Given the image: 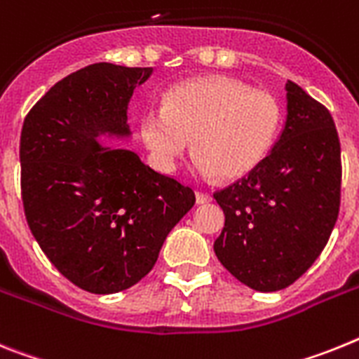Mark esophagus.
<instances>
[{
	"label": "esophagus",
	"instance_id": "obj_1",
	"mask_svg": "<svg viewBox=\"0 0 359 359\" xmlns=\"http://www.w3.org/2000/svg\"><path fill=\"white\" fill-rule=\"evenodd\" d=\"M195 197H197V204H205V202L211 201V195L205 191H197L195 193Z\"/></svg>",
	"mask_w": 359,
	"mask_h": 359
}]
</instances>
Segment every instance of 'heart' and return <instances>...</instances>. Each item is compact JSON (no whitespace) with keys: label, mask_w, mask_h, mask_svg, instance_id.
<instances>
[{"label":"heart","mask_w":359,"mask_h":359,"mask_svg":"<svg viewBox=\"0 0 359 359\" xmlns=\"http://www.w3.org/2000/svg\"><path fill=\"white\" fill-rule=\"evenodd\" d=\"M280 124L282 106L273 93L229 77H202L175 85L164 104L146 108L139 133L157 170L175 171L193 139L195 173L233 180L260 166Z\"/></svg>","instance_id":"1"}]
</instances>
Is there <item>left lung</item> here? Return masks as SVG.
I'll use <instances>...</instances> for the list:
<instances>
[{
	"label": "left lung",
	"mask_w": 359,
	"mask_h": 359,
	"mask_svg": "<svg viewBox=\"0 0 359 359\" xmlns=\"http://www.w3.org/2000/svg\"><path fill=\"white\" fill-rule=\"evenodd\" d=\"M278 141L244 179L213 195L226 215L215 255L260 292L285 289L314 264L339 211L341 149L325 106L287 81Z\"/></svg>",
	"instance_id": "1"
}]
</instances>
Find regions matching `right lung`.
Here are the masks:
<instances>
[{"mask_svg":"<svg viewBox=\"0 0 359 359\" xmlns=\"http://www.w3.org/2000/svg\"><path fill=\"white\" fill-rule=\"evenodd\" d=\"M154 68L95 63L55 83L21 130L25 217L55 269L77 287L111 294L154 269L168 233L195 193L139 155L104 146L126 141L128 102Z\"/></svg>","mask_w":359,"mask_h":359,"instance_id":"add662e5","label":"right lung"}]
</instances>
